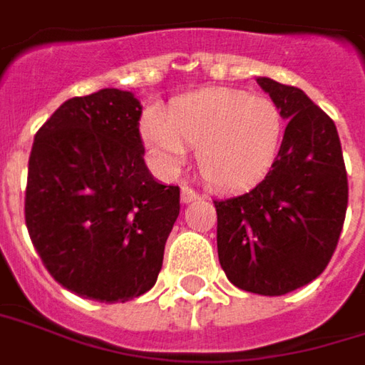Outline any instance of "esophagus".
<instances>
[{
  "label": "esophagus",
  "mask_w": 365,
  "mask_h": 365,
  "mask_svg": "<svg viewBox=\"0 0 365 365\" xmlns=\"http://www.w3.org/2000/svg\"><path fill=\"white\" fill-rule=\"evenodd\" d=\"M197 198H198V195L190 187H182V188H180V200H182L185 205H188V202H192V200H197Z\"/></svg>",
  "instance_id": "34e87169"
}]
</instances>
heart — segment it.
Instances as JSON below:
<instances>
[{"mask_svg": "<svg viewBox=\"0 0 365 365\" xmlns=\"http://www.w3.org/2000/svg\"><path fill=\"white\" fill-rule=\"evenodd\" d=\"M282 129V113L272 99L238 89L182 95L165 115L149 113L140 120V135L160 167L175 170L195 147L202 178L222 188L260 177L278 153Z\"/></svg>", "mask_w": 365, "mask_h": 365, "instance_id": "1", "label": "heart"}]
</instances>
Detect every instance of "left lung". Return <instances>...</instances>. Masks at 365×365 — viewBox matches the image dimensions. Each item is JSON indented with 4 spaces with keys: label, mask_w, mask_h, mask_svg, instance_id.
I'll return each mask as SVG.
<instances>
[{
    "label": "left lung",
    "mask_w": 365,
    "mask_h": 365,
    "mask_svg": "<svg viewBox=\"0 0 365 365\" xmlns=\"http://www.w3.org/2000/svg\"><path fill=\"white\" fill-rule=\"evenodd\" d=\"M288 120L252 190L215 200L218 260L236 288L282 296L316 280L340 240L348 177L334 120L298 87L256 77Z\"/></svg>",
    "instance_id": "8db88e82"
}]
</instances>
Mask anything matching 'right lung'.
<instances>
[{"mask_svg":"<svg viewBox=\"0 0 365 365\" xmlns=\"http://www.w3.org/2000/svg\"><path fill=\"white\" fill-rule=\"evenodd\" d=\"M130 91L73 97L37 130L29 155L25 225L63 288L99 302L149 292L177 220L180 190L145 165Z\"/></svg>","mask_w":365,"mask_h":365,"instance_id":"obj_1","label":"right lung"}]
</instances>
